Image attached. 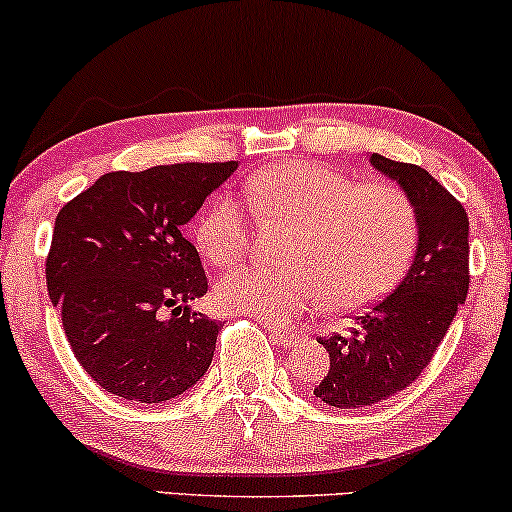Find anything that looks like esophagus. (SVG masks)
I'll use <instances>...</instances> for the list:
<instances>
[{"label":"esophagus","instance_id":"obj_1","mask_svg":"<svg viewBox=\"0 0 512 512\" xmlns=\"http://www.w3.org/2000/svg\"><path fill=\"white\" fill-rule=\"evenodd\" d=\"M267 329H269V336H272L274 341L279 343V346H283V348H295L300 343V336L293 334V331L281 329V326H274V324H269Z\"/></svg>","mask_w":512,"mask_h":512}]
</instances>
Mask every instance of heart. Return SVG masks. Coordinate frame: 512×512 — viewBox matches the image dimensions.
I'll use <instances>...</instances> for the list:
<instances>
[{"instance_id": "obj_1", "label": "heart", "mask_w": 512, "mask_h": 512, "mask_svg": "<svg viewBox=\"0 0 512 512\" xmlns=\"http://www.w3.org/2000/svg\"><path fill=\"white\" fill-rule=\"evenodd\" d=\"M248 197L264 219L300 226L288 248L291 269L248 264L224 274L214 298L233 315L269 324L324 300L331 312H355L386 298L408 274L420 245L415 202L396 183H357L317 162L269 166L248 181ZM195 243L217 267L243 257L250 212L221 195L200 214Z\"/></svg>"}]
</instances>
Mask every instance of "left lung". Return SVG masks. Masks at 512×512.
I'll return each instance as SVG.
<instances>
[{"instance_id": "left-lung-1", "label": "left lung", "mask_w": 512, "mask_h": 512, "mask_svg": "<svg viewBox=\"0 0 512 512\" xmlns=\"http://www.w3.org/2000/svg\"><path fill=\"white\" fill-rule=\"evenodd\" d=\"M369 162L415 202L420 245L396 291L355 317L350 334L317 338L329 353V374L315 396L334 408H367L408 389L432 362L470 288L465 207L422 166L377 152Z\"/></svg>"}]
</instances>
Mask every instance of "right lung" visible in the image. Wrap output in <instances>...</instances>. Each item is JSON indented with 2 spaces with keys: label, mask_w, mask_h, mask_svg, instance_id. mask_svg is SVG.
I'll list each match as a JSON object with an SVG mask.
<instances>
[{
  "label": "right lung",
  "mask_w": 512,
  "mask_h": 512,
  "mask_svg": "<svg viewBox=\"0 0 512 512\" xmlns=\"http://www.w3.org/2000/svg\"><path fill=\"white\" fill-rule=\"evenodd\" d=\"M238 162L112 171L66 202L47 255V291L95 384L164 403L205 377L221 324L188 303L207 293L183 226Z\"/></svg>",
  "instance_id": "obj_1"
}]
</instances>
